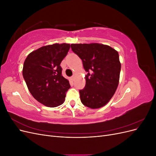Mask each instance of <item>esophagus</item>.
I'll return each instance as SVG.
<instances>
[{
  "instance_id": "34e87169",
  "label": "esophagus",
  "mask_w": 156,
  "mask_h": 156,
  "mask_svg": "<svg viewBox=\"0 0 156 156\" xmlns=\"http://www.w3.org/2000/svg\"><path fill=\"white\" fill-rule=\"evenodd\" d=\"M75 75H73V76L72 77H71V79H72V81H74V79H75Z\"/></svg>"
}]
</instances>
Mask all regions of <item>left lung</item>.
Returning <instances> with one entry per match:
<instances>
[{"instance_id": "obj_1", "label": "left lung", "mask_w": 156, "mask_h": 156, "mask_svg": "<svg viewBox=\"0 0 156 156\" xmlns=\"http://www.w3.org/2000/svg\"><path fill=\"white\" fill-rule=\"evenodd\" d=\"M71 48L82 60L88 72L85 87L79 90L82 103L91 108L105 105L119 85L121 64L118 51L96 43L72 44Z\"/></svg>"}]
</instances>
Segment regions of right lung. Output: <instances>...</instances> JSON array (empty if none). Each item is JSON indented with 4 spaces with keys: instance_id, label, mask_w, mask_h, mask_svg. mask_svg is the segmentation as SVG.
<instances>
[{
    "instance_id": "right-lung-1",
    "label": "right lung",
    "mask_w": 156,
    "mask_h": 156,
    "mask_svg": "<svg viewBox=\"0 0 156 156\" xmlns=\"http://www.w3.org/2000/svg\"><path fill=\"white\" fill-rule=\"evenodd\" d=\"M70 48L68 44H55L41 47L27 56L23 76L32 96L49 107L62 105L70 88L62 75L60 63Z\"/></svg>"
}]
</instances>
